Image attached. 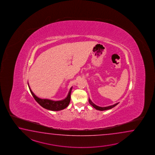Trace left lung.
Wrapping results in <instances>:
<instances>
[{
  "mask_svg": "<svg viewBox=\"0 0 155 155\" xmlns=\"http://www.w3.org/2000/svg\"><path fill=\"white\" fill-rule=\"evenodd\" d=\"M89 102L90 103V104L95 109L97 110H100V111H104V110H107L112 109L114 107H115V106L119 104V102H117V103H116V104L113 105L109 106H106V107H100V106L96 105L95 104H94L90 99H89Z\"/></svg>",
  "mask_w": 155,
  "mask_h": 155,
  "instance_id": "1",
  "label": "left lung"
}]
</instances>
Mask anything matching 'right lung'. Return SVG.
I'll use <instances>...</instances> for the list:
<instances>
[{"label": "right lung", "instance_id": "1", "mask_svg": "<svg viewBox=\"0 0 155 155\" xmlns=\"http://www.w3.org/2000/svg\"><path fill=\"white\" fill-rule=\"evenodd\" d=\"M28 84L30 92L34 99L35 100V101L44 109L49 110L51 111H60V110L65 109L69 104L70 100H71L70 96H71V92L73 88L72 87L70 89L69 93L65 99L62 100H59V101H54L49 99H40L39 97H38L33 93L32 90L30 87L28 82Z\"/></svg>", "mask_w": 155, "mask_h": 155}]
</instances>
